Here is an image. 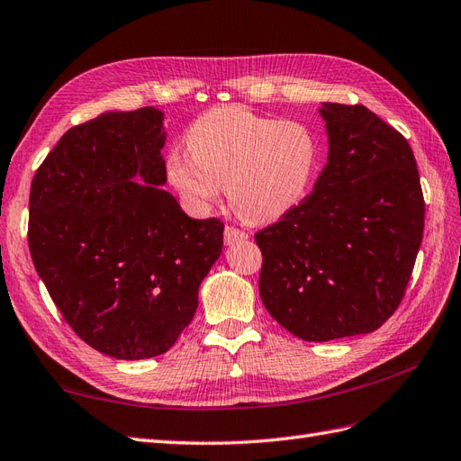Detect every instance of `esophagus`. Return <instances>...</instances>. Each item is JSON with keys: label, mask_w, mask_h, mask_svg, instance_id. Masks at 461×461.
Instances as JSON below:
<instances>
[{"label": "esophagus", "mask_w": 461, "mask_h": 461, "mask_svg": "<svg viewBox=\"0 0 461 461\" xmlns=\"http://www.w3.org/2000/svg\"><path fill=\"white\" fill-rule=\"evenodd\" d=\"M249 240L247 231L240 230V228H233V226H228L226 231H223V241H226V245H235V243H241Z\"/></svg>", "instance_id": "esophagus-1"}]
</instances>
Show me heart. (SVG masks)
<instances>
[{
    "instance_id": "b5f03b06",
    "label": "heart",
    "mask_w": 461,
    "mask_h": 461,
    "mask_svg": "<svg viewBox=\"0 0 461 461\" xmlns=\"http://www.w3.org/2000/svg\"><path fill=\"white\" fill-rule=\"evenodd\" d=\"M185 144L189 154L174 150L166 158L169 185L196 212H208L226 185L231 208L251 223L292 212L321 166V140L311 125L235 106L196 117Z\"/></svg>"
}]
</instances>
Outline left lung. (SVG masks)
I'll list each match as a JSON object with an SVG mask.
<instances>
[{"label":"left lung","instance_id":"left-lung-1","mask_svg":"<svg viewBox=\"0 0 461 461\" xmlns=\"http://www.w3.org/2000/svg\"><path fill=\"white\" fill-rule=\"evenodd\" d=\"M328 164L303 203L260 230V299L287 332H375L402 303L423 240L410 144L365 106L324 102Z\"/></svg>","mask_w":461,"mask_h":461}]
</instances>
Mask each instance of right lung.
I'll return each mask as SVG.
<instances>
[{"instance_id":"obj_1","label":"right lung","mask_w":461,"mask_h":461,"mask_svg":"<svg viewBox=\"0 0 461 461\" xmlns=\"http://www.w3.org/2000/svg\"><path fill=\"white\" fill-rule=\"evenodd\" d=\"M164 144V112H104L59 139L31 185L34 268L75 334L115 359L172 348L221 253L223 223L160 189Z\"/></svg>"}]
</instances>
